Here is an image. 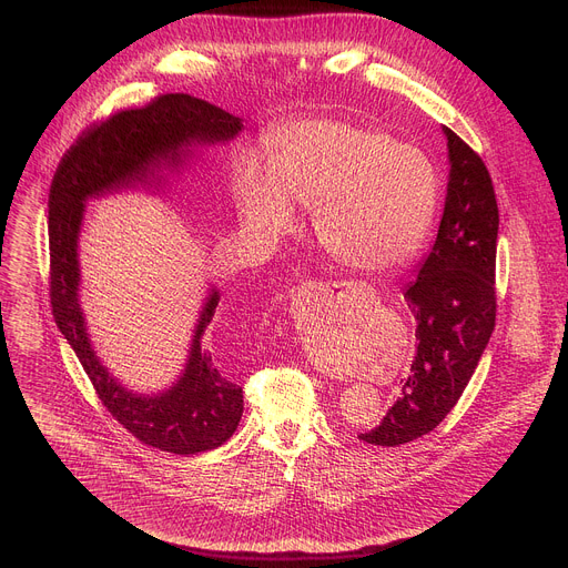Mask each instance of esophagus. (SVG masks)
<instances>
[{"mask_svg":"<svg viewBox=\"0 0 568 568\" xmlns=\"http://www.w3.org/2000/svg\"><path fill=\"white\" fill-rule=\"evenodd\" d=\"M318 371H323V373H328V375H335V371H333L331 366H318Z\"/></svg>","mask_w":568,"mask_h":568,"instance_id":"obj_1","label":"esophagus"}]
</instances>
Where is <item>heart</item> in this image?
I'll use <instances>...</instances> for the list:
<instances>
[{
	"mask_svg": "<svg viewBox=\"0 0 568 568\" xmlns=\"http://www.w3.org/2000/svg\"><path fill=\"white\" fill-rule=\"evenodd\" d=\"M436 200V171L418 148L337 119L287 125L267 154V171L247 159L235 180L247 233L276 240L294 229V206L312 209L318 245L339 265L366 274L416 256Z\"/></svg>",
	"mask_w": 568,
	"mask_h": 568,
	"instance_id": "1",
	"label": "heart"
}]
</instances>
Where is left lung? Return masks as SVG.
I'll use <instances>...</instances> for the list:
<instances>
[{
  "label": "left lung",
  "mask_w": 568,
  "mask_h": 568,
  "mask_svg": "<svg viewBox=\"0 0 568 568\" xmlns=\"http://www.w3.org/2000/svg\"><path fill=\"white\" fill-rule=\"evenodd\" d=\"M449 182L438 235L416 281L404 287L416 316V357L402 395L364 443L397 447L434 432L463 395L497 316L499 209L480 156L449 128Z\"/></svg>",
  "instance_id": "8db88e82"
}]
</instances>
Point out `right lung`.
Masks as SVG:
<instances>
[{
    "label": "right lung",
    "mask_w": 568,
    "mask_h": 568,
    "mask_svg": "<svg viewBox=\"0 0 568 568\" xmlns=\"http://www.w3.org/2000/svg\"><path fill=\"white\" fill-rule=\"evenodd\" d=\"M242 119L191 94H166L125 110L80 136L62 156L49 193L51 307L67 344L83 364L108 412L141 443L171 454L224 445L242 418V386L226 377L204 344L220 290L211 283L197 312L178 379L156 393L128 388L101 362L80 305V231L90 200L121 191L166 189L200 148L229 143Z\"/></svg>",
    "instance_id": "right-lung-1"
}]
</instances>
